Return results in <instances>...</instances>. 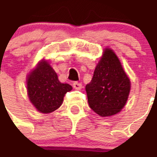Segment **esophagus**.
<instances>
[{"mask_svg":"<svg viewBox=\"0 0 157 157\" xmlns=\"http://www.w3.org/2000/svg\"><path fill=\"white\" fill-rule=\"evenodd\" d=\"M73 87L76 90H80L82 88V83L78 82H75L73 83Z\"/></svg>","mask_w":157,"mask_h":157,"instance_id":"esophagus-1","label":"esophagus"}]
</instances>
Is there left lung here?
I'll use <instances>...</instances> for the list:
<instances>
[{"mask_svg":"<svg viewBox=\"0 0 157 157\" xmlns=\"http://www.w3.org/2000/svg\"><path fill=\"white\" fill-rule=\"evenodd\" d=\"M85 88L89 106L102 117L115 115L124 106L130 92V80L112 50H104Z\"/></svg>","mask_w":157,"mask_h":157,"instance_id":"left-lung-1","label":"left lung"}]
</instances>
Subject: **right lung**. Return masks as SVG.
Returning <instances> with one entry per match:
<instances>
[{"label": "right lung", "instance_id": "right-lung-1", "mask_svg": "<svg viewBox=\"0 0 157 157\" xmlns=\"http://www.w3.org/2000/svg\"><path fill=\"white\" fill-rule=\"evenodd\" d=\"M29 100L41 113L53 112L61 105L65 93L72 90L68 83H62L56 73L46 60H42L30 73L27 81Z\"/></svg>", "mask_w": 157, "mask_h": 157}]
</instances>
